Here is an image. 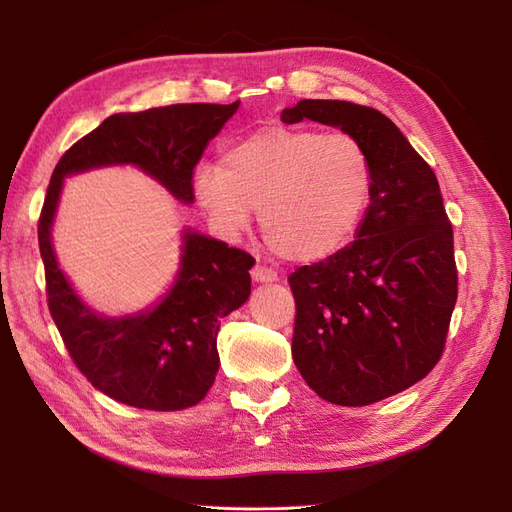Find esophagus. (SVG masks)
Returning <instances> with one entry per match:
<instances>
[{
  "label": "esophagus",
  "instance_id": "esophagus-1",
  "mask_svg": "<svg viewBox=\"0 0 512 512\" xmlns=\"http://www.w3.org/2000/svg\"><path fill=\"white\" fill-rule=\"evenodd\" d=\"M252 280H254L256 284H273V282H277V273H275L273 269H269V267L256 265V267L252 269Z\"/></svg>",
  "mask_w": 512,
  "mask_h": 512
}]
</instances>
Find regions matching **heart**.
Segmentation results:
<instances>
[{"mask_svg":"<svg viewBox=\"0 0 512 512\" xmlns=\"http://www.w3.org/2000/svg\"><path fill=\"white\" fill-rule=\"evenodd\" d=\"M371 181V160L354 136L267 126L226 147L222 164H198L192 192L222 235H243L258 207L277 254L314 262L359 230Z\"/></svg>","mask_w":512,"mask_h":512,"instance_id":"obj_1","label":"heart"}]
</instances>
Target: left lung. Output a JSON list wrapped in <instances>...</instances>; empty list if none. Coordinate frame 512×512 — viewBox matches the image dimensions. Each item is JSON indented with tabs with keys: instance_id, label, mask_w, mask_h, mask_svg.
I'll return each instance as SVG.
<instances>
[{
	"instance_id": "obj_1",
	"label": "left lung",
	"mask_w": 512,
	"mask_h": 512,
	"mask_svg": "<svg viewBox=\"0 0 512 512\" xmlns=\"http://www.w3.org/2000/svg\"><path fill=\"white\" fill-rule=\"evenodd\" d=\"M303 119L354 136L371 160V196L354 241L288 277L297 303L292 359L337 406H369L436 367L457 301L453 226L440 185L395 123L346 100H301Z\"/></svg>"
}]
</instances>
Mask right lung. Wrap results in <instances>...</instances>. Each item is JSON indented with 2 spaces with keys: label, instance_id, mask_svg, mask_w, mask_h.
Segmentation results:
<instances>
[{
  "label": "right lung",
  "instance_id": "right-lung-1",
  "mask_svg": "<svg viewBox=\"0 0 512 512\" xmlns=\"http://www.w3.org/2000/svg\"><path fill=\"white\" fill-rule=\"evenodd\" d=\"M237 108L239 100L111 115L74 143L53 170L38 222L51 316L76 367L121 404L173 412L207 395L220 367L218 320L250 299L254 260L183 228L179 269L162 297L132 314H100L76 292L55 256L53 224L64 181L98 168L134 166L181 205H192L194 166Z\"/></svg>",
  "mask_w": 512,
  "mask_h": 512
}]
</instances>
